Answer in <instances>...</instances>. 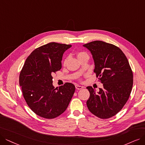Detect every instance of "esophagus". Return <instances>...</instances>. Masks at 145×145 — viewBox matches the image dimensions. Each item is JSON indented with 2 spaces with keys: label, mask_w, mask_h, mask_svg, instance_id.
<instances>
[{
  "label": "esophagus",
  "mask_w": 145,
  "mask_h": 145,
  "mask_svg": "<svg viewBox=\"0 0 145 145\" xmlns=\"http://www.w3.org/2000/svg\"><path fill=\"white\" fill-rule=\"evenodd\" d=\"M75 86H76V89H77V90H80V89H82L83 88V86H79V85H78V84H76Z\"/></svg>",
  "instance_id": "34e87169"
}]
</instances>
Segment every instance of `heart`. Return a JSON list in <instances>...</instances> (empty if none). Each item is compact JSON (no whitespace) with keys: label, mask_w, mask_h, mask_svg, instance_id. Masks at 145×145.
<instances>
[{"label":"heart","mask_w":145,"mask_h":145,"mask_svg":"<svg viewBox=\"0 0 145 145\" xmlns=\"http://www.w3.org/2000/svg\"><path fill=\"white\" fill-rule=\"evenodd\" d=\"M84 54H86L85 52H80V53H78V57H80V56H81L83 55H84Z\"/></svg>","instance_id":"heart-1"}]
</instances>
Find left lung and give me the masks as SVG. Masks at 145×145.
Listing matches in <instances>:
<instances>
[{
  "label": "left lung",
  "instance_id": "left-lung-1",
  "mask_svg": "<svg viewBox=\"0 0 145 145\" xmlns=\"http://www.w3.org/2000/svg\"><path fill=\"white\" fill-rule=\"evenodd\" d=\"M83 46L91 52L94 72L103 86L98 92L87 87L90 92L87 106L97 117L111 118L121 111L131 93L133 76L129 62L123 51L114 44L96 40Z\"/></svg>",
  "mask_w": 145,
  "mask_h": 145
}]
</instances>
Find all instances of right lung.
Returning <instances> with one entry per match:
<instances>
[{
	"label": "right lung",
	"instance_id": "1",
	"mask_svg": "<svg viewBox=\"0 0 145 145\" xmlns=\"http://www.w3.org/2000/svg\"><path fill=\"white\" fill-rule=\"evenodd\" d=\"M71 45L51 42L33 50L20 74L19 82L28 106L39 116L53 119L67 109L76 88L66 83L55 89L52 75L62 68L63 53Z\"/></svg>",
	"mask_w": 145,
	"mask_h": 145
}]
</instances>
